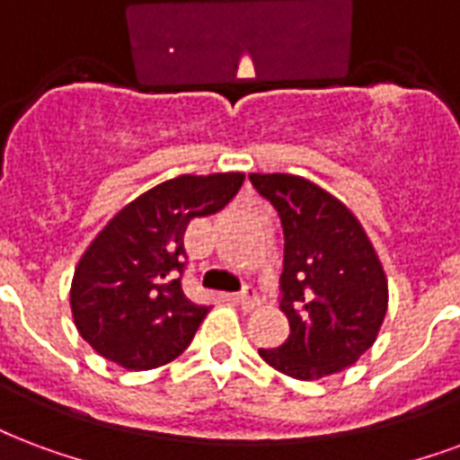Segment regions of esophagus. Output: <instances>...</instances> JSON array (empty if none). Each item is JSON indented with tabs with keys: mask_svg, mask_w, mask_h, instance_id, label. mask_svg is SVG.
Masks as SVG:
<instances>
[{
	"mask_svg": "<svg viewBox=\"0 0 460 460\" xmlns=\"http://www.w3.org/2000/svg\"><path fill=\"white\" fill-rule=\"evenodd\" d=\"M234 299H236V305H239L243 312H251V309H256L258 305H261V297L256 295V290H248V288L243 292H239Z\"/></svg>",
	"mask_w": 460,
	"mask_h": 460,
	"instance_id": "1",
	"label": "esophagus"
}]
</instances>
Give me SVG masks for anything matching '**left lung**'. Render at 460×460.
Masks as SVG:
<instances>
[{
    "label": "left lung",
    "instance_id": "1",
    "mask_svg": "<svg viewBox=\"0 0 460 460\" xmlns=\"http://www.w3.org/2000/svg\"><path fill=\"white\" fill-rule=\"evenodd\" d=\"M282 221L280 309L290 336L261 358L297 380L349 368L376 343L387 312V278L356 214L312 180L251 172Z\"/></svg>",
    "mask_w": 460,
    "mask_h": 460
}]
</instances>
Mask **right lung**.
I'll return each instance as SVG.
<instances>
[{"label":"right lung","mask_w":460,"mask_h":460,"mask_svg":"<svg viewBox=\"0 0 460 460\" xmlns=\"http://www.w3.org/2000/svg\"><path fill=\"white\" fill-rule=\"evenodd\" d=\"M243 172L178 175L119 209L75 268L70 309L94 351L126 370H151L185 351L209 307L182 290L185 229L224 209Z\"/></svg>","instance_id":"1"}]
</instances>
